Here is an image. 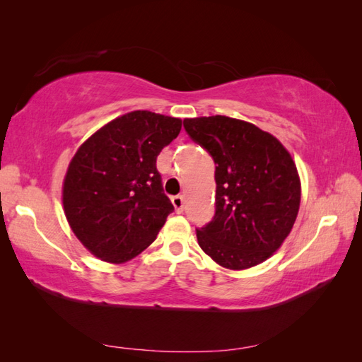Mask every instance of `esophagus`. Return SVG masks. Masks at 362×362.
<instances>
[{"label": "esophagus", "instance_id": "1", "mask_svg": "<svg viewBox=\"0 0 362 362\" xmlns=\"http://www.w3.org/2000/svg\"><path fill=\"white\" fill-rule=\"evenodd\" d=\"M172 204L175 206V210H177V213H182V210H184V198H182L181 194L172 196Z\"/></svg>", "mask_w": 362, "mask_h": 362}]
</instances>
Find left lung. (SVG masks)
Masks as SVG:
<instances>
[{
    "label": "left lung",
    "mask_w": 362,
    "mask_h": 362,
    "mask_svg": "<svg viewBox=\"0 0 362 362\" xmlns=\"http://www.w3.org/2000/svg\"><path fill=\"white\" fill-rule=\"evenodd\" d=\"M184 128L216 164V214L196 229L201 249L231 270L266 261L290 234L300 205L290 152L254 124L221 115L184 119Z\"/></svg>",
    "instance_id": "left-lung-1"
}]
</instances>
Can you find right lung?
I'll return each mask as SVG.
<instances>
[{
    "instance_id": "right-lung-1",
    "label": "right lung",
    "mask_w": 362,
    "mask_h": 362,
    "mask_svg": "<svg viewBox=\"0 0 362 362\" xmlns=\"http://www.w3.org/2000/svg\"><path fill=\"white\" fill-rule=\"evenodd\" d=\"M181 119L136 110L116 117L75 152L63 181V208L76 238L103 261L145 250L173 211L157 157Z\"/></svg>"
}]
</instances>
